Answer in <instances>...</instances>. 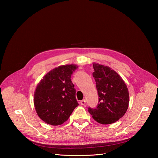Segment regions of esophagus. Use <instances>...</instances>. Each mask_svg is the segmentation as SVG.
I'll list each match as a JSON object with an SVG mask.
<instances>
[{
    "label": "esophagus",
    "mask_w": 158,
    "mask_h": 158,
    "mask_svg": "<svg viewBox=\"0 0 158 158\" xmlns=\"http://www.w3.org/2000/svg\"><path fill=\"white\" fill-rule=\"evenodd\" d=\"M80 103L81 105H82V106H84L85 104V99H82V101H80Z\"/></svg>",
    "instance_id": "1"
}]
</instances>
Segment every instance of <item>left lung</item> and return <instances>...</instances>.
<instances>
[{
  "label": "left lung",
  "instance_id": "obj_1",
  "mask_svg": "<svg viewBox=\"0 0 158 158\" xmlns=\"http://www.w3.org/2000/svg\"><path fill=\"white\" fill-rule=\"evenodd\" d=\"M93 68L99 101L97 107H88V111L99 123H115L123 117L128 107L127 85L121 76L108 66L94 63Z\"/></svg>",
  "mask_w": 158,
  "mask_h": 158
}]
</instances>
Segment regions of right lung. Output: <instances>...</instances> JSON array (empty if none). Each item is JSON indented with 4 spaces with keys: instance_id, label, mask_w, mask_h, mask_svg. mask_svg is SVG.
Listing matches in <instances>:
<instances>
[{
    "instance_id": "obj_1",
    "label": "right lung",
    "mask_w": 158,
    "mask_h": 158,
    "mask_svg": "<svg viewBox=\"0 0 158 158\" xmlns=\"http://www.w3.org/2000/svg\"><path fill=\"white\" fill-rule=\"evenodd\" d=\"M74 64L58 66L47 73L34 93V106L38 116L49 125H60L69 119L78 106L71 75Z\"/></svg>"
}]
</instances>
